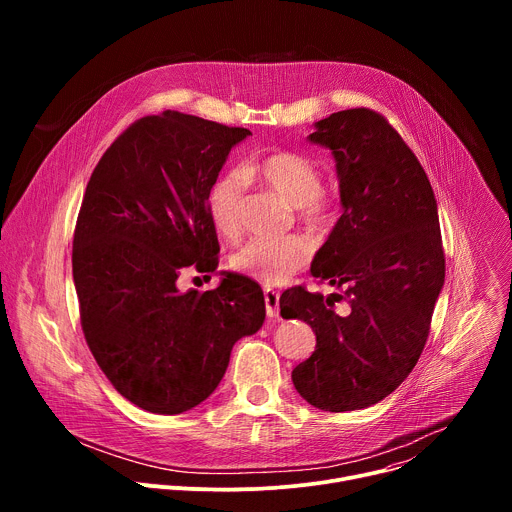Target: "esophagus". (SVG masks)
<instances>
[{
  "mask_svg": "<svg viewBox=\"0 0 512 512\" xmlns=\"http://www.w3.org/2000/svg\"><path fill=\"white\" fill-rule=\"evenodd\" d=\"M263 296H265V312H267V316L269 318H277L279 316V291L267 287L263 291Z\"/></svg>",
  "mask_w": 512,
  "mask_h": 512,
  "instance_id": "34e87169",
  "label": "esophagus"
}]
</instances>
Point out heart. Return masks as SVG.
Wrapping results in <instances>:
<instances>
[{
    "instance_id": "obj_1",
    "label": "heart",
    "mask_w": 512,
    "mask_h": 512,
    "mask_svg": "<svg viewBox=\"0 0 512 512\" xmlns=\"http://www.w3.org/2000/svg\"><path fill=\"white\" fill-rule=\"evenodd\" d=\"M245 182L273 190L296 208L298 223L310 233H328L338 218L334 194L322 188L318 164L294 150H267L253 156L239 172L216 176L206 194V210L214 231L227 241H237L245 227ZM312 257V243L302 235L283 239H255L229 259L233 271L263 285H281L302 271Z\"/></svg>"
}]
</instances>
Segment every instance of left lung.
<instances>
[{
	"mask_svg": "<svg viewBox=\"0 0 512 512\" xmlns=\"http://www.w3.org/2000/svg\"><path fill=\"white\" fill-rule=\"evenodd\" d=\"M310 141L332 150L344 208L312 275L344 291L324 298L291 287L279 308L316 334V350L291 373L294 387L310 405L342 413L379 403L413 371L446 255L427 174L385 115L367 107L332 113ZM336 301L347 302L344 317Z\"/></svg>",
	"mask_w": 512,
	"mask_h": 512,
	"instance_id": "8db88e82",
	"label": "left lung"
}]
</instances>
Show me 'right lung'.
Returning a JSON list of instances; mask_svg holds the SVG:
<instances>
[{"mask_svg": "<svg viewBox=\"0 0 512 512\" xmlns=\"http://www.w3.org/2000/svg\"><path fill=\"white\" fill-rule=\"evenodd\" d=\"M251 135L180 111L145 115L111 145L87 184L72 239L85 340L133 405L176 415L221 383L233 344L265 320L261 287L227 273L180 294L178 275L218 267L206 194Z\"/></svg>", "mask_w": 512, "mask_h": 512, "instance_id": "1", "label": "right lung"}]
</instances>
